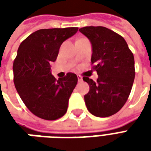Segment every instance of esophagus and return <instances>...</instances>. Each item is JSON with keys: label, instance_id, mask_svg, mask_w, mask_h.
I'll return each mask as SVG.
<instances>
[{"label": "esophagus", "instance_id": "1", "mask_svg": "<svg viewBox=\"0 0 151 151\" xmlns=\"http://www.w3.org/2000/svg\"><path fill=\"white\" fill-rule=\"evenodd\" d=\"M78 82H82V77L81 75H78Z\"/></svg>", "mask_w": 151, "mask_h": 151}]
</instances>
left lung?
I'll use <instances>...</instances> for the list:
<instances>
[{"instance_id": "obj_1", "label": "left lung", "mask_w": 151, "mask_h": 151, "mask_svg": "<svg viewBox=\"0 0 151 151\" xmlns=\"http://www.w3.org/2000/svg\"><path fill=\"white\" fill-rule=\"evenodd\" d=\"M79 31L92 45L91 63L97 82L83 77L90 86L85 95L88 111L98 117L119 111L126 103L135 78L134 57L122 36L104 27H85Z\"/></svg>"}]
</instances>
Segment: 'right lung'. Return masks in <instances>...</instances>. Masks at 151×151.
I'll use <instances>...</instances> for the list:
<instances>
[{
    "label": "right lung",
    "mask_w": 151,
    "mask_h": 151,
    "mask_svg": "<svg viewBox=\"0 0 151 151\" xmlns=\"http://www.w3.org/2000/svg\"><path fill=\"white\" fill-rule=\"evenodd\" d=\"M78 30L41 29L30 35L18 47L13 65L15 88L27 108L43 120L59 119L67 111L78 77L68 73L56 81L51 73L50 63L56 60L63 42Z\"/></svg>",
    "instance_id": "1"
}]
</instances>
